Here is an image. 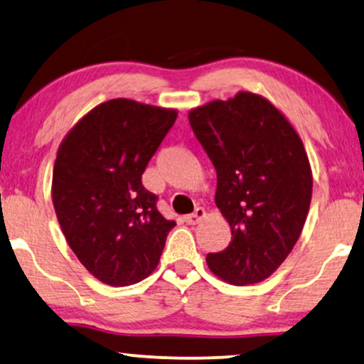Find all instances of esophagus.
Masks as SVG:
<instances>
[{
  "label": "esophagus",
  "mask_w": 364,
  "mask_h": 364,
  "mask_svg": "<svg viewBox=\"0 0 364 364\" xmlns=\"http://www.w3.org/2000/svg\"><path fill=\"white\" fill-rule=\"evenodd\" d=\"M201 218H205V210L198 206V208H196L195 211H193L191 215H186V216H185V222H186L188 225H196V223L201 222Z\"/></svg>",
  "instance_id": "34e87169"
}]
</instances>
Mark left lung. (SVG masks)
I'll return each mask as SVG.
<instances>
[{
  "mask_svg": "<svg viewBox=\"0 0 364 364\" xmlns=\"http://www.w3.org/2000/svg\"><path fill=\"white\" fill-rule=\"evenodd\" d=\"M188 119L213 163L215 203L232 228L228 247L206 264L225 282H262L304 228L312 196L304 144L284 114L252 92L193 109Z\"/></svg>",
  "mask_w": 364,
  "mask_h": 364,
  "instance_id": "1",
  "label": "left lung"
}]
</instances>
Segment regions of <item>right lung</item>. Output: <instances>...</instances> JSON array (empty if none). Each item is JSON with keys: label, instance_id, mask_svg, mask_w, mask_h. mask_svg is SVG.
I'll return each mask as SVG.
<instances>
[{"label": "right lung", "instance_id": "right-lung-1", "mask_svg": "<svg viewBox=\"0 0 364 364\" xmlns=\"http://www.w3.org/2000/svg\"><path fill=\"white\" fill-rule=\"evenodd\" d=\"M174 109L112 99L60 144L52 200L68 245L100 282H141L159 264L174 222L158 211L142 173L176 121Z\"/></svg>", "mask_w": 364, "mask_h": 364}]
</instances>
